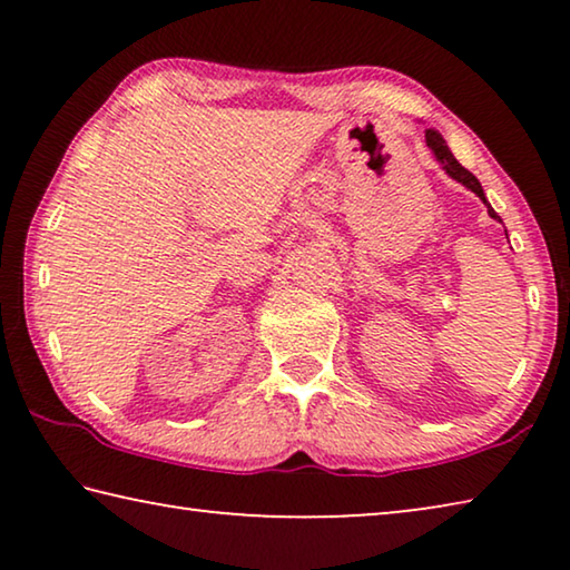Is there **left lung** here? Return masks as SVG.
Here are the masks:
<instances>
[{
  "instance_id": "obj_1",
  "label": "left lung",
  "mask_w": 570,
  "mask_h": 570,
  "mask_svg": "<svg viewBox=\"0 0 570 570\" xmlns=\"http://www.w3.org/2000/svg\"><path fill=\"white\" fill-rule=\"evenodd\" d=\"M424 140H428V148L432 150V156H435V160L440 163L442 170H445L450 178H455L458 183H462V186H465V188H470L472 193H475V196L482 200V204L488 206V214H490V218L500 220V216L495 214V210L490 208L488 198H485V193H482L480 180H478L475 176H472L470 170H465V168L460 166V163L455 160V156H452V153H450V148H448L445 138H442V135H440L438 130H428V132H424ZM505 236H508V234H505Z\"/></svg>"
}]
</instances>
